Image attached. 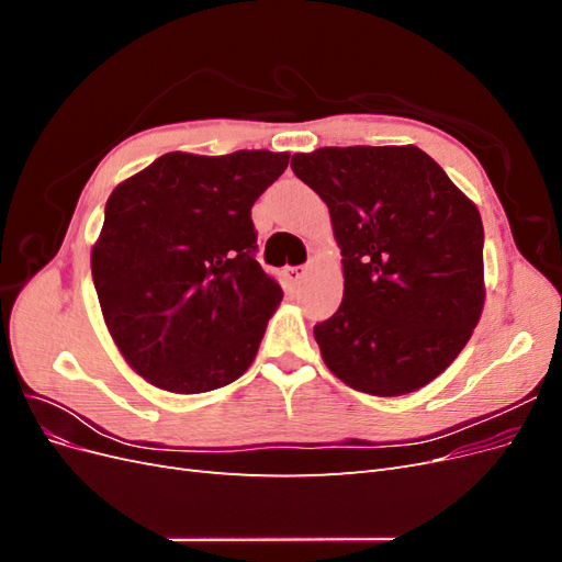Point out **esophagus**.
<instances>
[{
    "instance_id": "1",
    "label": "esophagus",
    "mask_w": 562,
    "mask_h": 562,
    "mask_svg": "<svg viewBox=\"0 0 562 562\" xmlns=\"http://www.w3.org/2000/svg\"><path fill=\"white\" fill-rule=\"evenodd\" d=\"M307 267H285V271H283V274H285V279L288 281H293V283H300L304 277H307Z\"/></svg>"
}]
</instances>
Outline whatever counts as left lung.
Wrapping results in <instances>:
<instances>
[{"mask_svg":"<svg viewBox=\"0 0 562 562\" xmlns=\"http://www.w3.org/2000/svg\"><path fill=\"white\" fill-rule=\"evenodd\" d=\"M291 168L326 201L342 250V304L314 326L323 361L372 396L429 384L483 312L475 203L415 145L321 147Z\"/></svg>","mask_w":562,"mask_h":562,"instance_id":"1","label":"left lung"}]
</instances>
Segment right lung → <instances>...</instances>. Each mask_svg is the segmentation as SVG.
Returning a JSON list of instances; mask_svg holds the SVG:
<instances>
[{"label": "right lung", "instance_id": "add662e5", "mask_svg": "<svg viewBox=\"0 0 562 562\" xmlns=\"http://www.w3.org/2000/svg\"><path fill=\"white\" fill-rule=\"evenodd\" d=\"M288 159L168 151L114 187L91 274L116 349L149 384L203 394L250 368L283 297L255 260L250 209Z\"/></svg>", "mask_w": 562, "mask_h": 562}]
</instances>
